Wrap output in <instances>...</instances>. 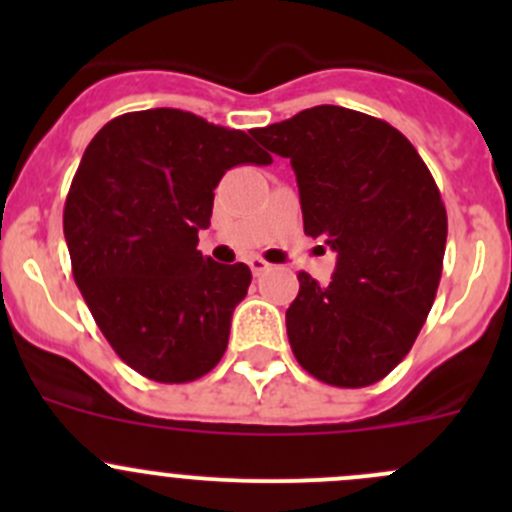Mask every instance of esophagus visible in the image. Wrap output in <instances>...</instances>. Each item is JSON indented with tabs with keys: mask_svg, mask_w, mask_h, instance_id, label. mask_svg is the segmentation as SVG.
I'll list each match as a JSON object with an SVG mask.
<instances>
[{
	"mask_svg": "<svg viewBox=\"0 0 512 512\" xmlns=\"http://www.w3.org/2000/svg\"><path fill=\"white\" fill-rule=\"evenodd\" d=\"M247 265H250L252 275H262L265 270H270V262H265L262 257H250V262H247Z\"/></svg>",
	"mask_w": 512,
	"mask_h": 512,
	"instance_id": "1",
	"label": "esophagus"
}]
</instances>
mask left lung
<instances>
[{"mask_svg":"<svg viewBox=\"0 0 512 512\" xmlns=\"http://www.w3.org/2000/svg\"><path fill=\"white\" fill-rule=\"evenodd\" d=\"M252 136L289 158L304 232L337 252L329 285L299 272L287 337L304 371L361 389L414 347L436 299L448 218L409 138L381 118L314 106Z\"/></svg>","mask_w":512,"mask_h":512,"instance_id":"obj_1","label":"left lung"}]
</instances>
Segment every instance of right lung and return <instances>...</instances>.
<instances>
[{
  "mask_svg": "<svg viewBox=\"0 0 512 512\" xmlns=\"http://www.w3.org/2000/svg\"><path fill=\"white\" fill-rule=\"evenodd\" d=\"M247 163L272 158L178 108L116 116L84 151L64 205L71 272L113 352L146 379L185 384L223 359L252 272L205 257L198 230L220 178Z\"/></svg>",
  "mask_w": 512,
  "mask_h": 512,
  "instance_id": "add662e5",
  "label": "right lung"
}]
</instances>
